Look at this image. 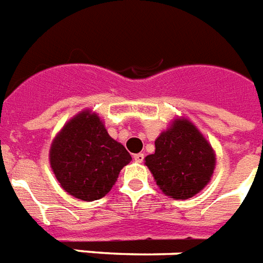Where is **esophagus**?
I'll return each mask as SVG.
<instances>
[{"mask_svg":"<svg viewBox=\"0 0 263 263\" xmlns=\"http://www.w3.org/2000/svg\"><path fill=\"white\" fill-rule=\"evenodd\" d=\"M144 153H137V155H134V160L137 161V163H142L144 161Z\"/></svg>","mask_w":263,"mask_h":263,"instance_id":"obj_1","label":"esophagus"}]
</instances>
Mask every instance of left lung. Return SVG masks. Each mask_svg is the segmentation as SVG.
I'll list each match as a JSON object with an SVG mask.
<instances>
[{
  "instance_id": "1",
  "label": "left lung",
  "mask_w": 263,
  "mask_h": 263,
  "mask_svg": "<svg viewBox=\"0 0 263 263\" xmlns=\"http://www.w3.org/2000/svg\"><path fill=\"white\" fill-rule=\"evenodd\" d=\"M156 151L145 157L163 193L187 199L211 180L216 157L209 142L187 119H176L155 141Z\"/></svg>"
}]
</instances>
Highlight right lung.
I'll return each instance as SVG.
<instances>
[{
    "instance_id": "obj_1",
    "label": "right lung",
    "mask_w": 263,
    "mask_h": 263,
    "mask_svg": "<svg viewBox=\"0 0 263 263\" xmlns=\"http://www.w3.org/2000/svg\"><path fill=\"white\" fill-rule=\"evenodd\" d=\"M130 160L125 146L89 111L69 121L50 149V164L62 189L83 201L103 198Z\"/></svg>"
}]
</instances>
